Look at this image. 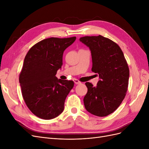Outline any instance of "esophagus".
I'll list each match as a JSON object with an SVG mask.
<instances>
[{
    "mask_svg": "<svg viewBox=\"0 0 149 149\" xmlns=\"http://www.w3.org/2000/svg\"><path fill=\"white\" fill-rule=\"evenodd\" d=\"M73 81H74V83L76 84H81V83L78 80V79H73Z\"/></svg>",
    "mask_w": 149,
    "mask_h": 149,
    "instance_id": "1",
    "label": "esophagus"
}]
</instances>
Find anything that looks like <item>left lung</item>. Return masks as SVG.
Here are the masks:
<instances>
[{
    "label": "left lung",
    "mask_w": 149,
    "mask_h": 149,
    "mask_svg": "<svg viewBox=\"0 0 149 149\" xmlns=\"http://www.w3.org/2000/svg\"><path fill=\"white\" fill-rule=\"evenodd\" d=\"M79 41L91 50V70L100 79L96 86L85 83L88 92L83 99L84 107L94 116H106L118 109L125 96L129 78L127 61L118 45L109 38L86 36Z\"/></svg>",
    "instance_id": "1"
}]
</instances>
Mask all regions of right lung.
I'll return each mask as SVG.
<instances>
[{
	"label": "right lung",
	"mask_w": 149,
	"mask_h": 149,
	"mask_svg": "<svg viewBox=\"0 0 149 149\" xmlns=\"http://www.w3.org/2000/svg\"><path fill=\"white\" fill-rule=\"evenodd\" d=\"M76 37H52L36 43L26 54L19 76L22 94L29 109L43 119H52L64 110L66 97L74 86L73 81L58 79L65 49Z\"/></svg>",
	"instance_id": "obj_1"
}]
</instances>
